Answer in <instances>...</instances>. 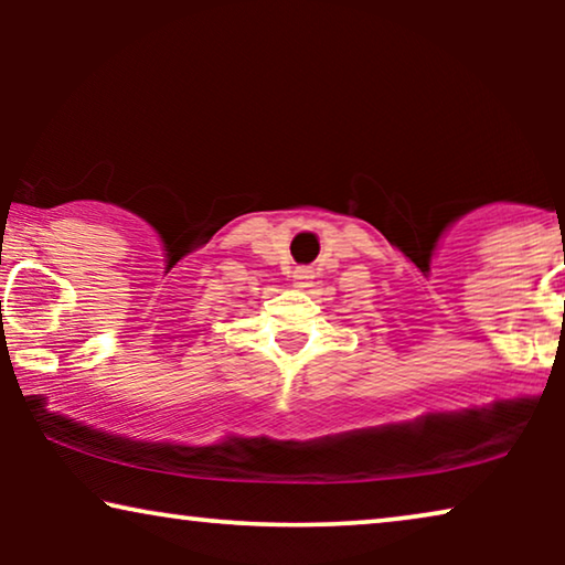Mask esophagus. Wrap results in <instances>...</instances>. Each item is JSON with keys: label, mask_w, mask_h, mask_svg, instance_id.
Returning a JSON list of instances; mask_svg holds the SVG:
<instances>
[{"label": "esophagus", "mask_w": 565, "mask_h": 565, "mask_svg": "<svg viewBox=\"0 0 565 565\" xmlns=\"http://www.w3.org/2000/svg\"><path fill=\"white\" fill-rule=\"evenodd\" d=\"M311 280H313V275H311V269H306V267H298L296 273H292V285H296V288H308V285H311Z\"/></svg>", "instance_id": "obj_1"}]
</instances>
